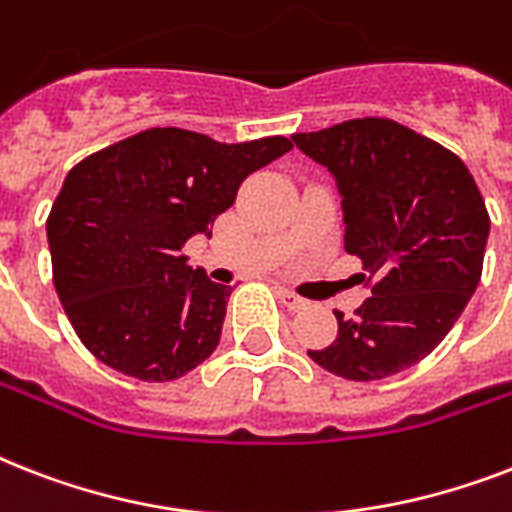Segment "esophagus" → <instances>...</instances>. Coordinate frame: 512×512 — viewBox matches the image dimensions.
<instances>
[{
    "label": "esophagus",
    "instance_id": "34e87169",
    "mask_svg": "<svg viewBox=\"0 0 512 512\" xmlns=\"http://www.w3.org/2000/svg\"><path fill=\"white\" fill-rule=\"evenodd\" d=\"M276 295L281 297V303L287 305L289 311H303L305 305H308V303H305V300H303V297H297L295 292H289V289H284V287L276 289Z\"/></svg>",
    "mask_w": 512,
    "mask_h": 512
}]
</instances>
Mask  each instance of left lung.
Here are the masks:
<instances>
[{
  "instance_id": "1",
  "label": "left lung",
  "mask_w": 512,
  "mask_h": 512,
  "mask_svg": "<svg viewBox=\"0 0 512 512\" xmlns=\"http://www.w3.org/2000/svg\"><path fill=\"white\" fill-rule=\"evenodd\" d=\"M335 177L345 252L372 292L337 340L308 356L345 380H382L428 356L481 281L489 215L460 156L390 119H353L292 135Z\"/></svg>"
}]
</instances>
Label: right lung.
<instances>
[{
	"label": "right lung",
	"instance_id": "obj_1",
	"mask_svg": "<svg viewBox=\"0 0 512 512\" xmlns=\"http://www.w3.org/2000/svg\"><path fill=\"white\" fill-rule=\"evenodd\" d=\"M292 143H217L156 127L87 156L47 220L52 279L92 356L146 382L183 377L217 348L233 289L180 252L212 236L241 180Z\"/></svg>",
	"mask_w": 512,
	"mask_h": 512
}]
</instances>
